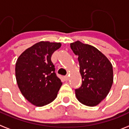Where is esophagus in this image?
Segmentation results:
<instances>
[{
  "instance_id": "1",
  "label": "esophagus",
  "mask_w": 129,
  "mask_h": 129,
  "mask_svg": "<svg viewBox=\"0 0 129 129\" xmlns=\"http://www.w3.org/2000/svg\"><path fill=\"white\" fill-rule=\"evenodd\" d=\"M69 76H64V80H65L66 81H68V80H69Z\"/></svg>"
}]
</instances>
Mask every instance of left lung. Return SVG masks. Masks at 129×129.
Returning a JSON list of instances; mask_svg holds the SVG:
<instances>
[{
  "label": "left lung",
  "instance_id": "obj_1",
  "mask_svg": "<svg viewBox=\"0 0 129 129\" xmlns=\"http://www.w3.org/2000/svg\"><path fill=\"white\" fill-rule=\"evenodd\" d=\"M71 48L79 62L82 84L75 90L80 103L93 107L109 93L113 82V67L109 59L94 47L79 41L71 43Z\"/></svg>",
  "mask_w": 129,
  "mask_h": 129
}]
</instances>
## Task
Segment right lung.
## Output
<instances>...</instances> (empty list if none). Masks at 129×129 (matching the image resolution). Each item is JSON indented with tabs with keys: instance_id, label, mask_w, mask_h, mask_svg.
I'll return each instance as SVG.
<instances>
[{
	"instance_id": "add662e5",
	"label": "right lung",
	"mask_w": 129,
	"mask_h": 129,
	"mask_svg": "<svg viewBox=\"0 0 129 129\" xmlns=\"http://www.w3.org/2000/svg\"><path fill=\"white\" fill-rule=\"evenodd\" d=\"M60 43L40 41L20 55L16 63V78L21 93L36 106L50 104L57 96L62 82L55 72L53 53Z\"/></svg>"
}]
</instances>
